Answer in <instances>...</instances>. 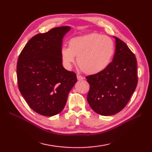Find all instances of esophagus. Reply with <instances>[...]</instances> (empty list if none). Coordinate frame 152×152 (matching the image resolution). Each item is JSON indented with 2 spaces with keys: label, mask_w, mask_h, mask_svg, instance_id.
<instances>
[{
  "label": "esophagus",
  "mask_w": 152,
  "mask_h": 152,
  "mask_svg": "<svg viewBox=\"0 0 152 152\" xmlns=\"http://www.w3.org/2000/svg\"><path fill=\"white\" fill-rule=\"evenodd\" d=\"M77 79H78V80H84V78H83V76L79 75V74H77Z\"/></svg>",
  "instance_id": "1"
}]
</instances>
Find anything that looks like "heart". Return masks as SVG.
Instances as JSON below:
<instances>
[{"label": "heart", "mask_w": 152, "mask_h": 152, "mask_svg": "<svg viewBox=\"0 0 152 152\" xmlns=\"http://www.w3.org/2000/svg\"><path fill=\"white\" fill-rule=\"evenodd\" d=\"M114 53V43L111 38L91 33L72 38L69 47L63 46L61 57L63 65L70 69L76 58L83 72L94 74L102 72L110 63Z\"/></svg>", "instance_id": "heart-1"}]
</instances>
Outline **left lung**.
Wrapping results in <instances>:
<instances>
[{"mask_svg":"<svg viewBox=\"0 0 152 152\" xmlns=\"http://www.w3.org/2000/svg\"><path fill=\"white\" fill-rule=\"evenodd\" d=\"M112 62L102 72L86 77L90 88L87 100L102 115L117 114L125 108L137 88V63L134 54L118 38Z\"/></svg>","mask_w":152,"mask_h":152,"instance_id":"obj_1","label":"left lung"}]
</instances>
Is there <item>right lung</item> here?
<instances>
[{"instance_id": "1", "label": "right lung", "mask_w": 152, "mask_h": 152, "mask_svg": "<svg viewBox=\"0 0 152 152\" xmlns=\"http://www.w3.org/2000/svg\"><path fill=\"white\" fill-rule=\"evenodd\" d=\"M69 26L53 28L28 40L19 55L17 78L19 91L34 112L45 116L63 110L76 74L63 66V38Z\"/></svg>"}]
</instances>
